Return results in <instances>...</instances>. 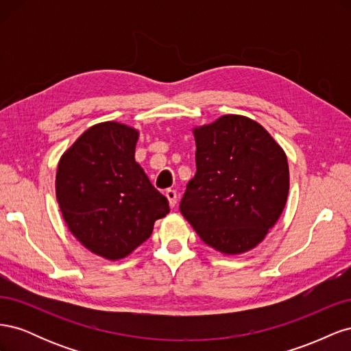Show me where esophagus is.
Returning <instances> with one entry per match:
<instances>
[{
    "label": "esophagus",
    "mask_w": 351,
    "mask_h": 351,
    "mask_svg": "<svg viewBox=\"0 0 351 351\" xmlns=\"http://www.w3.org/2000/svg\"><path fill=\"white\" fill-rule=\"evenodd\" d=\"M165 196H167V199H168V204H169V206L174 208V206L177 205V192H176V190H173V189H168L167 192H165Z\"/></svg>",
    "instance_id": "esophagus-1"
}]
</instances>
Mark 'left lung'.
<instances>
[{"label": "left lung", "instance_id": "1", "mask_svg": "<svg viewBox=\"0 0 351 351\" xmlns=\"http://www.w3.org/2000/svg\"><path fill=\"white\" fill-rule=\"evenodd\" d=\"M193 136L196 174L180 210L209 247L228 256L246 253L285 208L287 155L263 125L239 114L193 127Z\"/></svg>", "mask_w": 351, "mask_h": 351}]
</instances>
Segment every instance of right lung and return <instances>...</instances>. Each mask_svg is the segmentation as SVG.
Instances as JSON below:
<instances>
[{
  "label": "right lung",
  "mask_w": 351,
  "mask_h": 351,
  "mask_svg": "<svg viewBox=\"0 0 351 351\" xmlns=\"http://www.w3.org/2000/svg\"><path fill=\"white\" fill-rule=\"evenodd\" d=\"M141 132L98 123L61 155L56 196L66 226L89 252L120 261L151 237L168 200L151 184L134 151Z\"/></svg>",
  "instance_id": "obj_1"
}]
</instances>
